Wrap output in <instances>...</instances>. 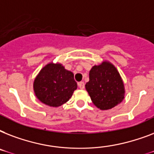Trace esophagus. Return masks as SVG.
<instances>
[{"mask_svg": "<svg viewBox=\"0 0 154 154\" xmlns=\"http://www.w3.org/2000/svg\"><path fill=\"white\" fill-rule=\"evenodd\" d=\"M78 87H79L81 89H85V83L83 82H79L78 83Z\"/></svg>", "mask_w": 154, "mask_h": 154, "instance_id": "1", "label": "esophagus"}]
</instances>
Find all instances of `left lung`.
<instances>
[{"label":"left lung","instance_id":"obj_1","mask_svg":"<svg viewBox=\"0 0 154 154\" xmlns=\"http://www.w3.org/2000/svg\"><path fill=\"white\" fill-rule=\"evenodd\" d=\"M85 89L94 105L101 110L111 109L119 105L125 94L118 70L109 60H103L91 68Z\"/></svg>","mask_w":154,"mask_h":154}]
</instances>
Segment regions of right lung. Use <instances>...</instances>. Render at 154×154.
<instances>
[{
  "label": "right lung",
  "instance_id": "1",
  "mask_svg": "<svg viewBox=\"0 0 154 154\" xmlns=\"http://www.w3.org/2000/svg\"><path fill=\"white\" fill-rule=\"evenodd\" d=\"M74 75L61 63L49 62L40 70L33 82V91L41 102L57 108L67 102L77 89Z\"/></svg>",
  "mask_w": 154,
  "mask_h": 154
}]
</instances>
